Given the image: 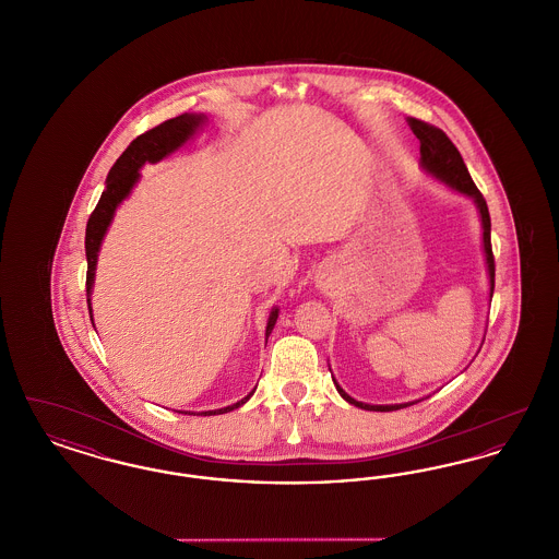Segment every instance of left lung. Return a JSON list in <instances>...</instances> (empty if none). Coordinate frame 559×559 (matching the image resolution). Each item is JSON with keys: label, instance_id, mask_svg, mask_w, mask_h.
Returning a JSON list of instances; mask_svg holds the SVG:
<instances>
[{"label": "left lung", "instance_id": "left-lung-1", "mask_svg": "<svg viewBox=\"0 0 559 559\" xmlns=\"http://www.w3.org/2000/svg\"><path fill=\"white\" fill-rule=\"evenodd\" d=\"M408 126L413 133L419 138V144H421V167L426 169L427 174H431L433 178L442 180L444 185H449L452 190L456 192H463L467 197L474 199L476 207H478L479 217H481V240H484V253H486V266H488V276H490V299H492V292H495V255H492V245H490V213H488V205L481 197L478 187L474 185L461 153L456 151V146L452 144L451 138L447 133L442 132L440 128L436 126H429L426 121H419L415 117L408 119ZM337 392L342 394V399L358 406V408H365V411H381V413H388V411H399L404 406H411L413 402H404V404H365V402H358V400L352 399L349 394H346L340 383L333 379Z\"/></svg>", "mask_w": 559, "mask_h": 559}]
</instances>
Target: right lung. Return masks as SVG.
<instances>
[{"instance_id":"obj_1","label":"right lung","mask_w":559,"mask_h":559,"mask_svg":"<svg viewBox=\"0 0 559 559\" xmlns=\"http://www.w3.org/2000/svg\"><path fill=\"white\" fill-rule=\"evenodd\" d=\"M205 123V115H190L185 112L180 117L167 119L157 128L148 130V132L138 135L132 144L123 151V155L117 159V163L110 167L107 178V188L96 205V210L87 219V228H85V258H87V276H85V292H87V308L92 314V304H90V295L94 287V274H96V262H98V251L103 239L107 235L108 226L112 222V215L117 212L119 203L132 192L133 185L140 178V167L144 163H157L165 159L167 155H171L174 151H178L182 144H187L188 140L194 135V132ZM92 319V317H90ZM278 319V308H272L270 319H267L266 340L272 333L274 324ZM94 324V322H92ZM255 392V390H253ZM247 394L245 399L239 400L237 404L217 408V411H205L201 415H222V413H230L235 408H239L240 404H245L247 400L253 396Z\"/></svg>"}]
</instances>
